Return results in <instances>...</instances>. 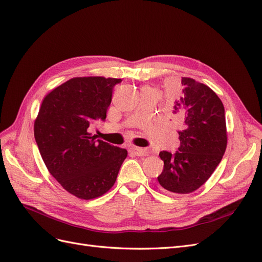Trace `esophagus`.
<instances>
[{"label":"esophagus","mask_w":262,"mask_h":262,"mask_svg":"<svg viewBox=\"0 0 262 262\" xmlns=\"http://www.w3.org/2000/svg\"><path fill=\"white\" fill-rule=\"evenodd\" d=\"M130 153H132L133 155H137V156H143V155H146L147 152L144 148L132 146V147H130Z\"/></svg>","instance_id":"1"}]
</instances>
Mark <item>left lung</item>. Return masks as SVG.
I'll list each match as a JSON object with an SVG mask.
<instances>
[{
    "mask_svg": "<svg viewBox=\"0 0 262 262\" xmlns=\"http://www.w3.org/2000/svg\"><path fill=\"white\" fill-rule=\"evenodd\" d=\"M168 117L180 125V146L176 153L163 150L164 169L157 177L169 193L194 191L207 181L223 157L226 144L225 110L209 86L192 78H181Z\"/></svg>",
    "mask_w": 262,
    "mask_h": 262,
    "instance_id": "left-lung-1",
    "label": "left lung"
}]
</instances>
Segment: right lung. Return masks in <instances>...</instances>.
I'll return each instance as SVG.
<instances>
[{"label":"right lung","mask_w":262,"mask_h":262,"mask_svg":"<svg viewBox=\"0 0 262 262\" xmlns=\"http://www.w3.org/2000/svg\"><path fill=\"white\" fill-rule=\"evenodd\" d=\"M120 78L74 77L50 92L34 125L39 152L51 175L67 191L90 200L106 193L128 152L92 136L105 121L114 87Z\"/></svg>","instance_id":"right-lung-1"}]
</instances>
